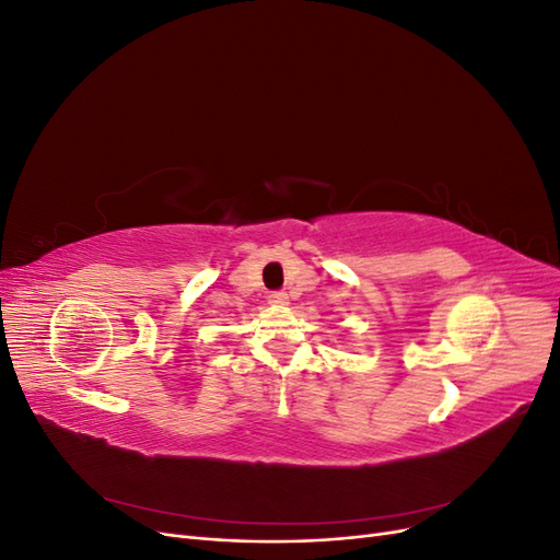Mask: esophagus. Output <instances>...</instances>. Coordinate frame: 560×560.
<instances>
[{
  "label": "esophagus",
  "instance_id": "esophagus-1",
  "mask_svg": "<svg viewBox=\"0 0 560 560\" xmlns=\"http://www.w3.org/2000/svg\"><path fill=\"white\" fill-rule=\"evenodd\" d=\"M268 303H273V306H287V303H290V294L287 292H270L268 294Z\"/></svg>",
  "mask_w": 560,
  "mask_h": 560
}]
</instances>
